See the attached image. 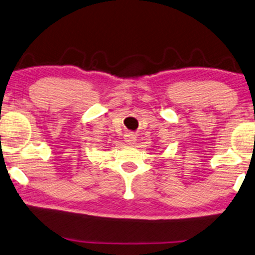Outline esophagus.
<instances>
[{
  "mask_svg": "<svg viewBox=\"0 0 255 255\" xmlns=\"http://www.w3.org/2000/svg\"><path fill=\"white\" fill-rule=\"evenodd\" d=\"M125 140L128 143H134L136 141V135L134 133H131V131H128V133H126Z\"/></svg>",
  "mask_w": 255,
  "mask_h": 255,
  "instance_id": "1",
  "label": "esophagus"
}]
</instances>
